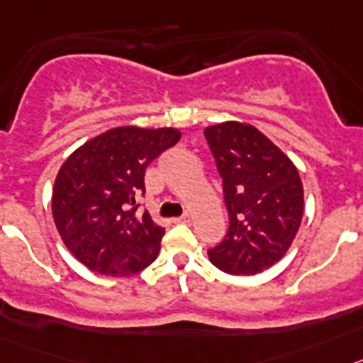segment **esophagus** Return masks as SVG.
Wrapping results in <instances>:
<instances>
[{
  "instance_id": "esophagus-1",
  "label": "esophagus",
  "mask_w": 363,
  "mask_h": 363,
  "mask_svg": "<svg viewBox=\"0 0 363 363\" xmlns=\"http://www.w3.org/2000/svg\"><path fill=\"white\" fill-rule=\"evenodd\" d=\"M189 220H191V215L189 213H184L182 217L175 218V222H182V224H189Z\"/></svg>"
}]
</instances>
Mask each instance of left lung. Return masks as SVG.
<instances>
[{
  "label": "left lung",
  "mask_w": 363,
  "mask_h": 363,
  "mask_svg": "<svg viewBox=\"0 0 363 363\" xmlns=\"http://www.w3.org/2000/svg\"><path fill=\"white\" fill-rule=\"evenodd\" d=\"M222 177L230 228L208 251L230 275H257L282 259L303 215V188L293 161L260 130L226 121L204 130Z\"/></svg>",
  "instance_id": "obj_1"
}]
</instances>
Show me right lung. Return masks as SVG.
<instances>
[{"label": "right lung", "mask_w": 363, "mask_h": 363, "mask_svg": "<svg viewBox=\"0 0 363 363\" xmlns=\"http://www.w3.org/2000/svg\"><path fill=\"white\" fill-rule=\"evenodd\" d=\"M175 128L121 126L94 137L63 162L52 189V215L65 246L88 269L128 277L157 259L164 228L137 215L145 172L177 145Z\"/></svg>", "instance_id": "add662e5"}]
</instances>
